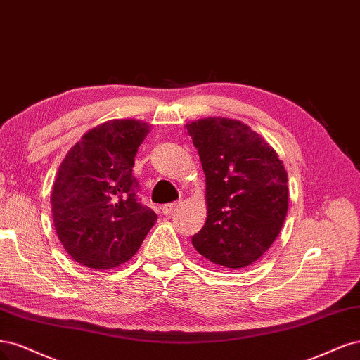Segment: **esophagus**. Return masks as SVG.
Listing matches in <instances>:
<instances>
[{"label":"esophagus","mask_w":360,"mask_h":360,"mask_svg":"<svg viewBox=\"0 0 360 360\" xmlns=\"http://www.w3.org/2000/svg\"><path fill=\"white\" fill-rule=\"evenodd\" d=\"M176 206H178L176 202H175V203H166V205L161 206V214L167 217V215H170V214L173 212V210H175Z\"/></svg>","instance_id":"esophagus-1"}]
</instances>
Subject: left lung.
I'll list each match as a JSON object with an SVG mask.
<instances>
[{
	"instance_id": "1",
	"label": "left lung",
	"mask_w": 360,
	"mask_h": 360,
	"mask_svg": "<svg viewBox=\"0 0 360 360\" xmlns=\"http://www.w3.org/2000/svg\"><path fill=\"white\" fill-rule=\"evenodd\" d=\"M206 181V223L191 242L227 269L257 262L280 235L288 207L287 172L276 150L251 127L229 118L185 125Z\"/></svg>"
}]
</instances>
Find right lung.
<instances>
[{
  "mask_svg": "<svg viewBox=\"0 0 360 360\" xmlns=\"http://www.w3.org/2000/svg\"><path fill=\"white\" fill-rule=\"evenodd\" d=\"M150 125L110 120L67 153L58 169L51 205L56 235L70 257L91 269L129 262L157 221L139 200L134 157Z\"/></svg>",
  "mask_w": 360,
  "mask_h": 360,
  "instance_id": "right-lung-1",
  "label": "right lung"
}]
</instances>
